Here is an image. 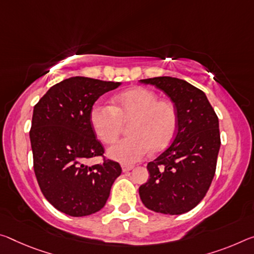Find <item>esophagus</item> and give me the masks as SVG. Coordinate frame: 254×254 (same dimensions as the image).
<instances>
[{
    "instance_id": "1",
    "label": "esophagus",
    "mask_w": 254,
    "mask_h": 254,
    "mask_svg": "<svg viewBox=\"0 0 254 254\" xmlns=\"http://www.w3.org/2000/svg\"><path fill=\"white\" fill-rule=\"evenodd\" d=\"M131 170H133V166H127V165H122V171L124 173H127V172L131 171Z\"/></svg>"
}]
</instances>
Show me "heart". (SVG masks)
<instances>
[{
	"label": "heart",
	"mask_w": 254,
	"mask_h": 254,
	"mask_svg": "<svg viewBox=\"0 0 254 254\" xmlns=\"http://www.w3.org/2000/svg\"><path fill=\"white\" fill-rule=\"evenodd\" d=\"M114 106L95 104L90 122L104 143H114L130 123L132 136L108 149V156L123 165L135 164L151 150L159 152L175 139L179 130V112L174 104L148 88L136 87L116 96Z\"/></svg>",
	"instance_id": "b5f03b06"
}]
</instances>
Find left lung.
<instances>
[{"label": "left lung", "instance_id": "obj_1", "mask_svg": "<svg viewBox=\"0 0 254 254\" xmlns=\"http://www.w3.org/2000/svg\"><path fill=\"white\" fill-rule=\"evenodd\" d=\"M163 90L179 112L175 139L154 162L149 180L139 188L142 203L152 211L181 215L204 198L215 176L220 148L219 122L202 90L172 76L140 80Z\"/></svg>", "mask_w": 254, "mask_h": 254}]
</instances>
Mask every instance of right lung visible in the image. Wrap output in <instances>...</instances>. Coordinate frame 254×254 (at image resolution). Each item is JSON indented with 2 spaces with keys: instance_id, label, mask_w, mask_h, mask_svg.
<instances>
[{
  "instance_id": "add662e5",
  "label": "right lung",
  "mask_w": 254,
  "mask_h": 254,
  "mask_svg": "<svg viewBox=\"0 0 254 254\" xmlns=\"http://www.w3.org/2000/svg\"><path fill=\"white\" fill-rule=\"evenodd\" d=\"M120 82L72 76L54 84L36 104L30 127L34 171L44 196L72 217L99 211L122 168L104 157L90 112L96 100ZM102 156L88 167L87 159Z\"/></svg>"
}]
</instances>
